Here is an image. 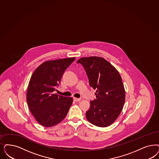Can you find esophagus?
I'll list each match as a JSON object with an SVG mask.
<instances>
[{
  "label": "esophagus",
  "mask_w": 159,
  "mask_h": 159,
  "mask_svg": "<svg viewBox=\"0 0 159 159\" xmlns=\"http://www.w3.org/2000/svg\"><path fill=\"white\" fill-rule=\"evenodd\" d=\"M82 99H80V98H73V100L75 101V102H79V101H80Z\"/></svg>",
  "instance_id": "esophagus-1"
}]
</instances>
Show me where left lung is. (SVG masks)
Masks as SVG:
<instances>
[{
  "instance_id": "obj_1",
  "label": "left lung",
  "mask_w": 159,
  "mask_h": 159,
  "mask_svg": "<svg viewBox=\"0 0 159 159\" xmlns=\"http://www.w3.org/2000/svg\"><path fill=\"white\" fill-rule=\"evenodd\" d=\"M77 63L82 65L90 86L96 90V99L90 102L86 113L88 120L101 127L111 125L120 114L125 102V90L119 71L100 57H82Z\"/></svg>"
}]
</instances>
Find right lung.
Returning a JSON list of instances; mask_svg holds the SVG:
<instances>
[{
  "label": "right lung",
  "instance_id": "1",
  "mask_svg": "<svg viewBox=\"0 0 159 159\" xmlns=\"http://www.w3.org/2000/svg\"><path fill=\"white\" fill-rule=\"evenodd\" d=\"M75 57L49 60L40 65L33 72L26 94L30 112L39 123L52 127L65 118L73 103V98L53 92L60 85L66 69Z\"/></svg>",
  "mask_w": 159,
  "mask_h": 159
}]
</instances>
